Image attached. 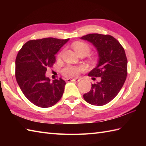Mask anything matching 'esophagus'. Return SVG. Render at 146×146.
I'll return each instance as SVG.
<instances>
[{
	"instance_id": "esophagus-1",
	"label": "esophagus",
	"mask_w": 146,
	"mask_h": 146,
	"mask_svg": "<svg viewBox=\"0 0 146 146\" xmlns=\"http://www.w3.org/2000/svg\"><path fill=\"white\" fill-rule=\"evenodd\" d=\"M80 81V79L78 78H68L67 79V82H78Z\"/></svg>"
}]
</instances>
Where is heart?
<instances>
[{
  "mask_svg": "<svg viewBox=\"0 0 146 146\" xmlns=\"http://www.w3.org/2000/svg\"><path fill=\"white\" fill-rule=\"evenodd\" d=\"M73 48L75 50L78 52L80 55H88L90 52L91 51V47L88 43L83 41H76L73 44ZM62 52H60L58 54V56L60 57L61 55ZM91 61H95V58L92 57L90 58ZM83 70L82 67H77L73 66H67L65 67L63 70V73L65 76H75L78 75V73Z\"/></svg>",
  "mask_w": 146,
  "mask_h": 146,
  "instance_id": "heart-1",
  "label": "heart"
}]
</instances>
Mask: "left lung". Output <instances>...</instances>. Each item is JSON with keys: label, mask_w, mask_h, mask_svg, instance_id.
<instances>
[{"label": "left lung", "mask_w": 146, "mask_h": 146, "mask_svg": "<svg viewBox=\"0 0 146 146\" xmlns=\"http://www.w3.org/2000/svg\"><path fill=\"white\" fill-rule=\"evenodd\" d=\"M80 38L92 43L98 54L97 66L88 76L101 78L100 82L92 84L91 90L83 98L91 105H104L116 97L126 80L127 60L124 49L110 35L89 34Z\"/></svg>", "instance_id": "1"}]
</instances>
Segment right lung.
Wrapping results in <instances>:
<instances>
[{"label": "right lung", "mask_w": 146, "mask_h": 146, "mask_svg": "<svg viewBox=\"0 0 146 146\" xmlns=\"http://www.w3.org/2000/svg\"><path fill=\"white\" fill-rule=\"evenodd\" d=\"M70 39L47 38L30 40L18 52L15 59V78L23 94L35 105L53 106L60 100L66 82L46 76L48 68L56 61V54Z\"/></svg>", "instance_id": "obj_1"}]
</instances>
